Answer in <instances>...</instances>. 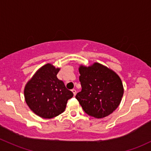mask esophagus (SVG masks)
Segmentation results:
<instances>
[{"label":"esophagus","mask_w":151,"mask_h":151,"mask_svg":"<svg viewBox=\"0 0 151 151\" xmlns=\"http://www.w3.org/2000/svg\"><path fill=\"white\" fill-rule=\"evenodd\" d=\"M72 92H73V94H74V96H75L76 94H77V91H76V89H72Z\"/></svg>","instance_id":"1"}]
</instances>
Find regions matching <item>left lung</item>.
Wrapping results in <instances>:
<instances>
[{
    "label": "left lung",
    "mask_w": 151,
    "mask_h": 151,
    "mask_svg": "<svg viewBox=\"0 0 151 151\" xmlns=\"http://www.w3.org/2000/svg\"><path fill=\"white\" fill-rule=\"evenodd\" d=\"M82 90L76 94L87 115L102 118L115 111L121 102L123 86L119 76L105 66L94 63L79 69Z\"/></svg>",
    "instance_id": "left-lung-1"
}]
</instances>
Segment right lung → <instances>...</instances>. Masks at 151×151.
<instances>
[{"label":"right lung","instance_id":"obj_1","mask_svg":"<svg viewBox=\"0 0 151 151\" xmlns=\"http://www.w3.org/2000/svg\"><path fill=\"white\" fill-rule=\"evenodd\" d=\"M59 69L50 64L43 66L26 84L24 96L31 110L43 118H52L60 115L66 108L73 93L58 79Z\"/></svg>","mask_w":151,"mask_h":151}]
</instances>
